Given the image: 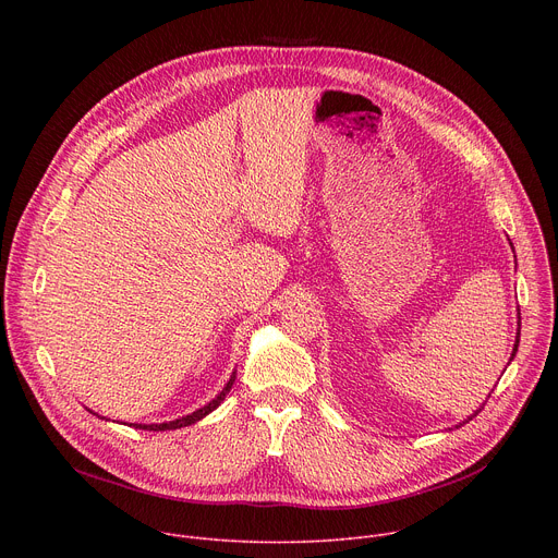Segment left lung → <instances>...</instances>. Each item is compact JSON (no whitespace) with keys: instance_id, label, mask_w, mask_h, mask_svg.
Masks as SVG:
<instances>
[{"instance_id":"left-lung-1","label":"left lung","mask_w":558,"mask_h":558,"mask_svg":"<svg viewBox=\"0 0 558 558\" xmlns=\"http://www.w3.org/2000/svg\"><path fill=\"white\" fill-rule=\"evenodd\" d=\"M519 329H521V317H519ZM519 336H521V333H517V344H514V351H512V355H514V353H517V349H519Z\"/></svg>"}]
</instances>
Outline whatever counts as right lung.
<instances>
[{
  "label": "right lung",
  "instance_id": "obj_1",
  "mask_svg": "<svg viewBox=\"0 0 558 558\" xmlns=\"http://www.w3.org/2000/svg\"><path fill=\"white\" fill-rule=\"evenodd\" d=\"M233 379H235V375H231V379L227 381V386L218 392V397H214V400H211L207 407L198 409L196 413H192V415H187V417H181V420H174V422H166V424H130V426H136V428H143V430H177V428H183V426L196 424L198 420H203L205 415H209L211 411H216V409L220 407V402L225 400V395L229 392V388H231Z\"/></svg>",
  "mask_w": 558,
  "mask_h": 558
}]
</instances>
